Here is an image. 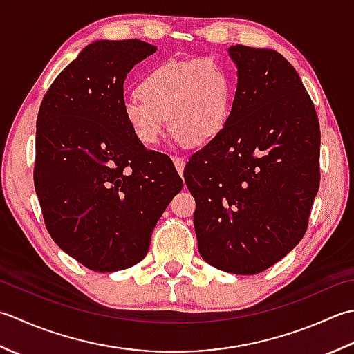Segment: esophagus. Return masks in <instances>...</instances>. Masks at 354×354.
Returning <instances> with one entry per match:
<instances>
[{"label":"esophagus","instance_id":"1","mask_svg":"<svg viewBox=\"0 0 354 354\" xmlns=\"http://www.w3.org/2000/svg\"><path fill=\"white\" fill-rule=\"evenodd\" d=\"M172 162L176 165V169L178 171L180 176H183V169H185V158L182 157H172Z\"/></svg>","mask_w":354,"mask_h":354}]
</instances>
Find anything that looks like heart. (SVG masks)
<instances>
[{
  "label": "heart",
  "mask_w": 354,
  "mask_h": 354,
  "mask_svg": "<svg viewBox=\"0 0 354 354\" xmlns=\"http://www.w3.org/2000/svg\"><path fill=\"white\" fill-rule=\"evenodd\" d=\"M232 75L211 59L168 61L143 76L122 113L140 145L156 147L168 120L174 139L205 147L225 131L232 113Z\"/></svg>",
  "instance_id": "b5f03b06"
}]
</instances>
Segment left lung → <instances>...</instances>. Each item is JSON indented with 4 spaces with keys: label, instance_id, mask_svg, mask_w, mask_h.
<instances>
[{
    "label": "left lung",
    "instance_id": "1",
    "mask_svg": "<svg viewBox=\"0 0 354 354\" xmlns=\"http://www.w3.org/2000/svg\"><path fill=\"white\" fill-rule=\"evenodd\" d=\"M236 90L229 124L185 168L207 264L255 275L304 236L319 187L321 131L297 70L272 48L229 47Z\"/></svg>",
    "mask_w": 354,
    "mask_h": 354
}]
</instances>
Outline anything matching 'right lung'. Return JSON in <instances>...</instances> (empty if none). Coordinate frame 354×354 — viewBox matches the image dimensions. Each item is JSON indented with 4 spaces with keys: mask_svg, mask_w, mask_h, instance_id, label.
<instances>
[{
    "mask_svg": "<svg viewBox=\"0 0 354 354\" xmlns=\"http://www.w3.org/2000/svg\"><path fill=\"white\" fill-rule=\"evenodd\" d=\"M156 50L140 39L91 42L39 106L33 180L46 227L90 270L140 263L183 186L171 158L140 145L122 113L127 75Z\"/></svg>",
    "mask_w": 354,
    "mask_h": 354,
    "instance_id": "1",
    "label": "right lung"
}]
</instances>
